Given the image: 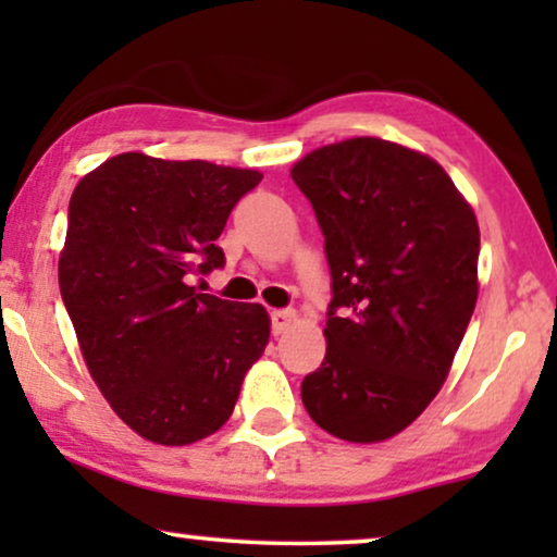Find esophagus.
<instances>
[{"label":"esophagus","instance_id":"obj_1","mask_svg":"<svg viewBox=\"0 0 557 557\" xmlns=\"http://www.w3.org/2000/svg\"><path fill=\"white\" fill-rule=\"evenodd\" d=\"M294 322H296V311L294 309L271 311V332L273 334H284Z\"/></svg>","mask_w":557,"mask_h":557}]
</instances>
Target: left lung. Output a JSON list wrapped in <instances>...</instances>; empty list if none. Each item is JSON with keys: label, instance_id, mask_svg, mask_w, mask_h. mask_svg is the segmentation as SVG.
Returning a JSON list of instances; mask_svg holds the SVG:
<instances>
[{"label": "left lung", "instance_id": "left-lung-1", "mask_svg": "<svg viewBox=\"0 0 557 557\" xmlns=\"http://www.w3.org/2000/svg\"><path fill=\"white\" fill-rule=\"evenodd\" d=\"M292 177L332 273L326 355L304 377V408L332 436L385 441L436 398L474 314V210L438 162L375 136L314 149Z\"/></svg>", "mask_w": 557, "mask_h": 557}]
</instances>
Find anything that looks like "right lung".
<instances>
[{
  "instance_id": "right-lung-1",
  "label": "right lung",
  "mask_w": 557,
  "mask_h": 557,
  "mask_svg": "<svg viewBox=\"0 0 557 557\" xmlns=\"http://www.w3.org/2000/svg\"><path fill=\"white\" fill-rule=\"evenodd\" d=\"M261 180L256 170L126 151L75 187L60 294L90 377L141 438L187 446L215 433L269 345L261 304L189 284L225 263L215 240Z\"/></svg>"
}]
</instances>
